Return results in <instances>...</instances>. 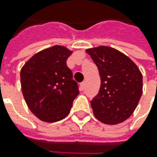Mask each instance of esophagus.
Here are the masks:
<instances>
[{"label": "esophagus", "instance_id": "1", "mask_svg": "<svg viewBox=\"0 0 157 157\" xmlns=\"http://www.w3.org/2000/svg\"><path fill=\"white\" fill-rule=\"evenodd\" d=\"M80 87H81L82 90H84L86 88V81L82 82L81 84H80Z\"/></svg>", "mask_w": 157, "mask_h": 157}]
</instances>
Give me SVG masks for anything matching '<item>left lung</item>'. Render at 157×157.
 <instances>
[{
  "label": "left lung",
  "instance_id": "left-lung-1",
  "mask_svg": "<svg viewBox=\"0 0 157 157\" xmlns=\"http://www.w3.org/2000/svg\"><path fill=\"white\" fill-rule=\"evenodd\" d=\"M100 72L99 94L91 100L94 115L105 124L123 122L135 111L142 94V75L129 57L100 46L86 50Z\"/></svg>",
  "mask_w": 157,
  "mask_h": 157
}]
</instances>
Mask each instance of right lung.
Returning a JSON list of instances; mask_svg holds the SVG:
<instances>
[{"mask_svg":"<svg viewBox=\"0 0 157 157\" xmlns=\"http://www.w3.org/2000/svg\"><path fill=\"white\" fill-rule=\"evenodd\" d=\"M71 54L67 48L55 45L34 55L21 69L23 97L41 121L56 122L66 117L79 94L66 64Z\"/></svg>","mask_w":157,"mask_h":157,"instance_id":"add662e5","label":"right lung"}]
</instances>
